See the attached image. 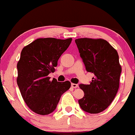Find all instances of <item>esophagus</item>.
<instances>
[{
    "mask_svg": "<svg viewBox=\"0 0 135 135\" xmlns=\"http://www.w3.org/2000/svg\"><path fill=\"white\" fill-rule=\"evenodd\" d=\"M71 87L73 88H77L78 87V85L75 84V83H71Z\"/></svg>",
    "mask_w": 135,
    "mask_h": 135,
    "instance_id": "34e87169",
    "label": "esophagus"
}]
</instances>
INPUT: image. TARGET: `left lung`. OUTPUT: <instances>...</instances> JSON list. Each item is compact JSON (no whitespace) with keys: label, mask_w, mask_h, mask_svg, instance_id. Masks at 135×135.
<instances>
[{"label":"left lung","mask_w":135,"mask_h":135,"mask_svg":"<svg viewBox=\"0 0 135 135\" xmlns=\"http://www.w3.org/2000/svg\"><path fill=\"white\" fill-rule=\"evenodd\" d=\"M75 42L86 70L95 75L90 84L79 85L84 97L78 102L85 112L99 113L109 106L119 89L121 73L119 55L103 39L79 38Z\"/></svg>","instance_id":"1"}]
</instances>
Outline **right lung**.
Segmentation results:
<instances>
[{
	"label": "right lung",
	"instance_id": "right-lung-1",
	"mask_svg": "<svg viewBox=\"0 0 135 135\" xmlns=\"http://www.w3.org/2000/svg\"><path fill=\"white\" fill-rule=\"evenodd\" d=\"M72 38H38L25 46L17 64V84L28 107L39 115H48L56 109L61 95L68 90V81H50L57 61Z\"/></svg>",
	"mask_w": 135,
	"mask_h": 135
}]
</instances>
